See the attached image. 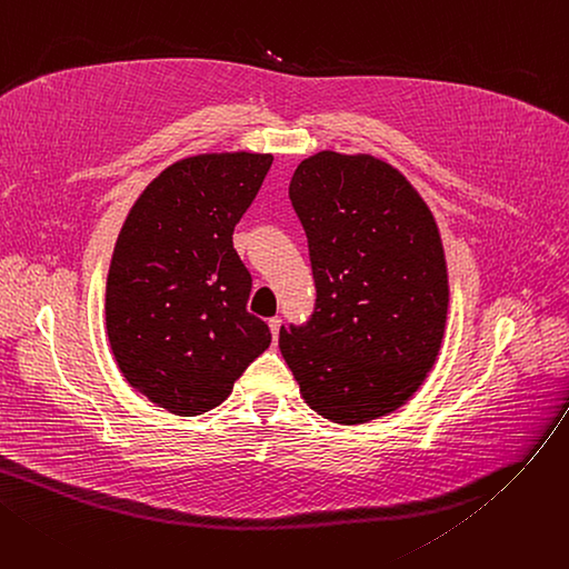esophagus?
I'll return each mask as SVG.
<instances>
[{
	"label": "esophagus",
	"mask_w": 569,
	"mask_h": 569,
	"mask_svg": "<svg viewBox=\"0 0 569 569\" xmlns=\"http://www.w3.org/2000/svg\"><path fill=\"white\" fill-rule=\"evenodd\" d=\"M268 325H270V329H272V336H274V340H279V331H281V325H283V320H281V318H270V320H268Z\"/></svg>",
	"instance_id": "esophagus-1"
}]
</instances>
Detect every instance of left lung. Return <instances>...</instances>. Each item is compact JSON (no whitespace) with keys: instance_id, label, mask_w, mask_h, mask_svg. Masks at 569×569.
Segmentation results:
<instances>
[{"instance_id":"1","label":"left lung","mask_w":569,"mask_h":569,"mask_svg":"<svg viewBox=\"0 0 569 569\" xmlns=\"http://www.w3.org/2000/svg\"><path fill=\"white\" fill-rule=\"evenodd\" d=\"M290 201L309 240L316 309L279 331L301 398L359 426L402 407L432 370L448 313L437 221L389 162L336 150L301 160Z\"/></svg>"}]
</instances>
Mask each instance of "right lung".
<instances>
[{"instance_id": "obj_1", "label": "right lung", "mask_w": 569, "mask_h": 569, "mask_svg": "<svg viewBox=\"0 0 569 569\" xmlns=\"http://www.w3.org/2000/svg\"><path fill=\"white\" fill-rule=\"evenodd\" d=\"M270 153H206L153 178L113 247L104 320L126 382L176 416L231 396L244 368L272 343L247 311L251 274L233 249L272 167Z\"/></svg>"}]
</instances>
